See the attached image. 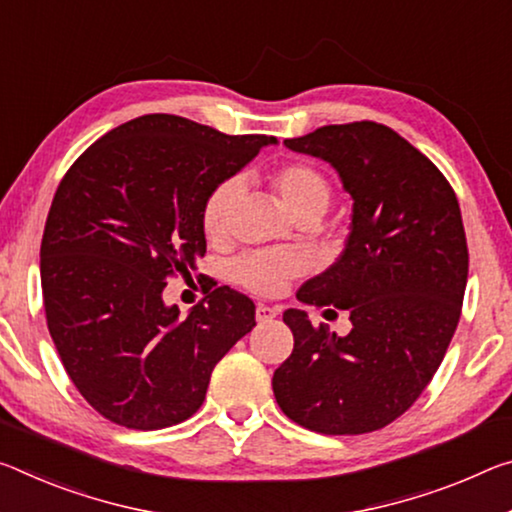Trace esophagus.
<instances>
[{
	"label": "esophagus",
	"instance_id": "obj_1",
	"mask_svg": "<svg viewBox=\"0 0 512 512\" xmlns=\"http://www.w3.org/2000/svg\"><path fill=\"white\" fill-rule=\"evenodd\" d=\"M280 312L275 310V307H269V305H257V321L259 323H266V321H273L275 316H278Z\"/></svg>",
	"mask_w": 512,
	"mask_h": 512
}]
</instances>
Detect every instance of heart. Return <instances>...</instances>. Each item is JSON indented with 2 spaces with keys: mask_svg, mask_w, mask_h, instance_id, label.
I'll list each match as a JSON object with an SVG mask.
<instances>
[{
  "mask_svg": "<svg viewBox=\"0 0 512 512\" xmlns=\"http://www.w3.org/2000/svg\"><path fill=\"white\" fill-rule=\"evenodd\" d=\"M273 189L294 218L314 216L319 218L330 207L332 184L319 168L307 161H289L273 170ZM241 193L239 177H227L218 182L202 202V230L209 239L225 237L230 227V216ZM305 271V259L285 250H255L241 255L232 264V278L243 289L259 296H271Z\"/></svg>",
  "mask_w": 512,
  "mask_h": 512,
  "instance_id": "b5f03b06",
  "label": "heart"
}]
</instances>
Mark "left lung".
Wrapping results in <instances>:
<instances>
[{
	"label": "left lung",
	"instance_id": "1",
	"mask_svg": "<svg viewBox=\"0 0 512 512\" xmlns=\"http://www.w3.org/2000/svg\"><path fill=\"white\" fill-rule=\"evenodd\" d=\"M285 145L328 161L353 198L344 253L296 294L348 310L353 328L339 337L303 310L282 314L294 351L273 373L275 401L316 433L378 431L419 399L456 332L469 271L458 198L426 154L371 120Z\"/></svg>",
	"mask_w": 512,
	"mask_h": 512
}]
</instances>
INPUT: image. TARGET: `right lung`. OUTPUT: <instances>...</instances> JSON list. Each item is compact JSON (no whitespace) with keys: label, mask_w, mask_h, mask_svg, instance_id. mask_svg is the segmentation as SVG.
<instances>
[{"label":"right lung","mask_w":512,"mask_h":512,"mask_svg":"<svg viewBox=\"0 0 512 512\" xmlns=\"http://www.w3.org/2000/svg\"><path fill=\"white\" fill-rule=\"evenodd\" d=\"M269 143L148 113L97 139L61 180L40 243L47 328L104 419L134 431L189 419L216 362L255 328V303L230 287L186 319L161 294L207 253L209 191Z\"/></svg>","instance_id":"right-lung-1"}]
</instances>
